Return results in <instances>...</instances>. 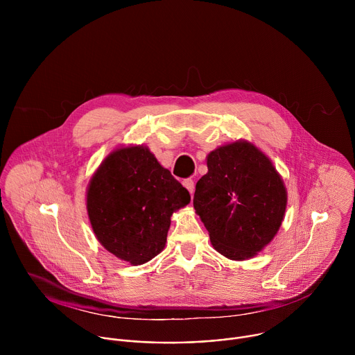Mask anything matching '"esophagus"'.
<instances>
[{
	"label": "esophagus",
	"mask_w": 355,
	"mask_h": 355,
	"mask_svg": "<svg viewBox=\"0 0 355 355\" xmlns=\"http://www.w3.org/2000/svg\"><path fill=\"white\" fill-rule=\"evenodd\" d=\"M182 185L188 189L189 193H193V191H195V184H193L192 180H189V178H188V180H184V181H182Z\"/></svg>",
	"instance_id": "esophagus-1"
}]
</instances>
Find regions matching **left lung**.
Masks as SVG:
<instances>
[{
    "label": "left lung",
    "instance_id": "obj_1",
    "mask_svg": "<svg viewBox=\"0 0 355 355\" xmlns=\"http://www.w3.org/2000/svg\"><path fill=\"white\" fill-rule=\"evenodd\" d=\"M208 173L196 182L193 208L214 248L229 260L256 257L278 233L288 202L282 177L251 141L212 150Z\"/></svg>",
    "mask_w": 355,
    "mask_h": 355
}]
</instances>
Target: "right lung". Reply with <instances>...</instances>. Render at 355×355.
I'll return each mask as SVG.
<instances>
[{"label": "right lung", "mask_w": 355, "mask_h": 355, "mask_svg": "<svg viewBox=\"0 0 355 355\" xmlns=\"http://www.w3.org/2000/svg\"><path fill=\"white\" fill-rule=\"evenodd\" d=\"M189 200V192L143 144L111 151L87 188V212L95 237L130 266L160 254L171 215Z\"/></svg>", "instance_id": "add662e5"}]
</instances>
